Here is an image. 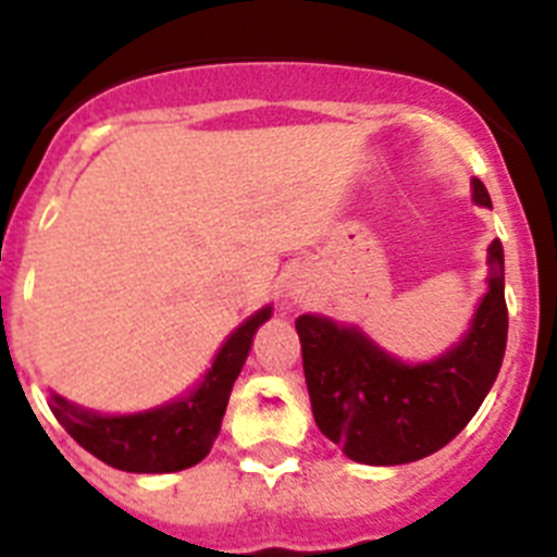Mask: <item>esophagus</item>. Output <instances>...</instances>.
I'll return each mask as SVG.
<instances>
[{
    "instance_id": "1",
    "label": "esophagus",
    "mask_w": 557,
    "mask_h": 557,
    "mask_svg": "<svg viewBox=\"0 0 557 557\" xmlns=\"http://www.w3.org/2000/svg\"><path fill=\"white\" fill-rule=\"evenodd\" d=\"M309 284L304 282V278H293V282L287 284V298H289V304H295V307H298V304H307L309 301Z\"/></svg>"
}]
</instances>
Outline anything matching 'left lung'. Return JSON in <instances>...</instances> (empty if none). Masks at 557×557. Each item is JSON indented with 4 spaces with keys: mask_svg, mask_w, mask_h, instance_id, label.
Instances as JSON below:
<instances>
[{
    "mask_svg": "<svg viewBox=\"0 0 557 557\" xmlns=\"http://www.w3.org/2000/svg\"><path fill=\"white\" fill-rule=\"evenodd\" d=\"M471 200L491 209L488 189L476 178H471ZM485 262L488 287L466 334L421 362H405L357 323L312 312L295 321L314 424L348 460L401 466L430 457L460 435L480 410L508 343L499 239L488 245Z\"/></svg>",
    "mask_w": 557,
    "mask_h": 557,
    "instance_id": "1",
    "label": "left lung"
}]
</instances>
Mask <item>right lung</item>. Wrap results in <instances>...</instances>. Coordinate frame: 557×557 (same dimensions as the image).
<instances>
[{
	"instance_id": "obj_1",
	"label": "right lung",
	"mask_w": 557,
	"mask_h": 557,
	"mask_svg": "<svg viewBox=\"0 0 557 557\" xmlns=\"http://www.w3.org/2000/svg\"><path fill=\"white\" fill-rule=\"evenodd\" d=\"M270 318V304L245 318L225 337L203 376L164 405L139 412H100L49 391V410L83 449L113 469L131 474L189 469L203 460L218 441L231 387L248 359L253 334Z\"/></svg>"
}]
</instances>
